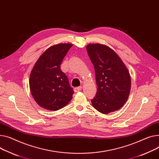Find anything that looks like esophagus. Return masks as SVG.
<instances>
[{"label":"esophagus","mask_w":159,"mask_h":159,"mask_svg":"<svg viewBox=\"0 0 159 159\" xmlns=\"http://www.w3.org/2000/svg\"><path fill=\"white\" fill-rule=\"evenodd\" d=\"M81 89H82V86L76 87V88H74V91H75V93H77V92H79V91H81Z\"/></svg>","instance_id":"34e87169"}]
</instances>
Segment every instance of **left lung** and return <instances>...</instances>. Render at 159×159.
Returning a JSON list of instances; mask_svg holds the SVG:
<instances>
[{"instance_id":"8db88e82","label":"left lung","mask_w":159,"mask_h":159,"mask_svg":"<svg viewBox=\"0 0 159 159\" xmlns=\"http://www.w3.org/2000/svg\"><path fill=\"white\" fill-rule=\"evenodd\" d=\"M94 65L97 88L91 100L93 106L101 113L118 111L127 101L131 88L129 71L118 54L110 47L101 44L86 47Z\"/></svg>"}]
</instances>
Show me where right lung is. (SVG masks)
<instances>
[{
	"instance_id": "right-lung-1",
	"label": "right lung",
	"mask_w": 159,
	"mask_h": 159,
	"mask_svg": "<svg viewBox=\"0 0 159 159\" xmlns=\"http://www.w3.org/2000/svg\"><path fill=\"white\" fill-rule=\"evenodd\" d=\"M72 45L60 43L49 47L39 57L30 72L29 87L32 96L45 109L57 111L72 99L73 88L60 68Z\"/></svg>"
}]
</instances>
